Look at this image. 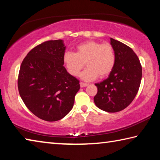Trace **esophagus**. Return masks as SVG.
Listing matches in <instances>:
<instances>
[{
    "label": "esophagus",
    "instance_id": "esophagus-1",
    "mask_svg": "<svg viewBox=\"0 0 160 160\" xmlns=\"http://www.w3.org/2000/svg\"><path fill=\"white\" fill-rule=\"evenodd\" d=\"M80 85L81 88H85V87L88 85V84L84 83V82H80Z\"/></svg>",
    "mask_w": 160,
    "mask_h": 160
}]
</instances>
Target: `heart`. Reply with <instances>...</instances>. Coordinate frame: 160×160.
Masks as SVG:
<instances>
[{
	"mask_svg": "<svg viewBox=\"0 0 160 160\" xmlns=\"http://www.w3.org/2000/svg\"><path fill=\"white\" fill-rule=\"evenodd\" d=\"M75 49V53L66 51L63 56L64 66L71 75L78 76L85 63L88 68L81 73L85 81L107 77L114 68L115 51L110 44L89 40L78 44Z\"/></svg>",
	"mask_w": 160,
	"mask_h": 160,
	"instance_id": "obj_1",
	"label": "heart"
}]
</instances>
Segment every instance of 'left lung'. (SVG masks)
Returning <instances> with one entry per match:
<instances>
[{"label": "left lung", "instance_id": "obj_1", "mask_svg": "<svg viewBox=\"0 0 160 160\" xmlns=\"http://www.w3.org/2000/svg\"><path fill=\"white\" fill-rule=\"evenodd\" d=\"M116 55L115 66L107 79L96 83V106L107 112H118L128 106L138 92L142 66L131 47L111 38Z\"/></svg>", "mask_w": 160, "mask_h": 160}]
</instances>
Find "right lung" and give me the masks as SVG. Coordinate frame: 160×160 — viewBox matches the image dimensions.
<instances>
[{
  "mask_svg": "<svg viewBox=\"0 0 160 160\" xmlns=\"http://www.w3.org/2000/svg\"><path fill=\"white\" fill-rule=\"evenodd\" d=\"M62 40H50L32 48L22 62L18 87L28 109L47 121L63 118L73 107L79 80L67 72Z\"/></svg>",
  "mask_w": 160,
  "mask_h": 160,
  "instance_id": "right-lung-1",
  "label": "right lung"
}]
</instances>
